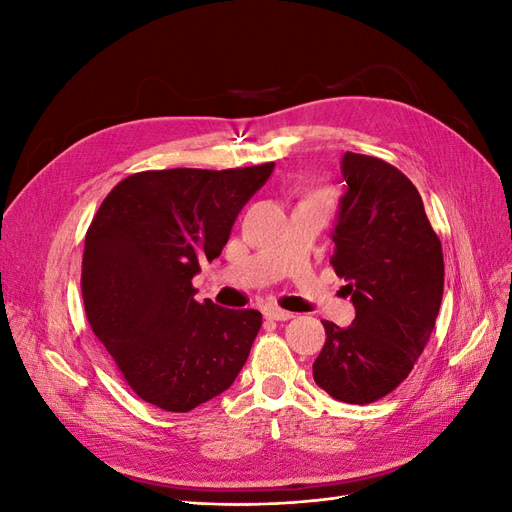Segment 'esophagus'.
<instances>
[{"label":"esophagus","mask_w":512,"mask_h":512,"mask_svg":"<svg viewBox=\"0 0 512 512\" xmlns=\"http://www.w3.org/2000/svg\"><path fill=\"white\" fill-rule=\"evenodd\" d=\"M265 316H267L269 320H290V318H294V314L286 312V309L277 307V305H267V307H265Z\"/></svg>","instance_id":"esophagus-1"}]
</instances>
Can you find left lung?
Returning a JSON list of instances; mask_svg holds the SVG:
<instances>
[{
    "label": "left lung",
    "instance_id": "obj_1",
    "mask_svg": "<svg viewBox=\"0 0 512 512\" xmlns=\"http://www.w3.org/2000/svg\"><path fill=\"white\" fill-rule=\"evenodd\" d=\"M346 194L333 232V269L348 282L356 318L322 320L314 361L320 389L344 404H371L408 378L436 324L444 292L442 243L423 198L393 164L346 151Z\"/></svg>",
    "mask_w": 512,
    "mask_h": 512
}]
</instances>
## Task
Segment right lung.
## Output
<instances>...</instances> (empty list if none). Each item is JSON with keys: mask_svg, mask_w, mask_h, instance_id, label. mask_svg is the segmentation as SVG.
<instances>
[{"mask_svg": "<svg viewBox=\"0 0 512 512\" xmlns=\"http://www.w3.org/2000/svg\"><path fill=\"white\" fill-rule=\"evenodd\" d=\"M273 162L143 170L102 200L85 235V314L130 389L190 412L235 382L260 331L256 309L194 299L200 260L222 254L243 205Z\"/></svg>", "mask_w": 512, "mask_h": 512, "instance_id": "obj_1", "label": "right lung"}]
</instances>
